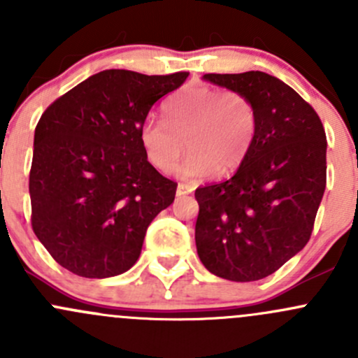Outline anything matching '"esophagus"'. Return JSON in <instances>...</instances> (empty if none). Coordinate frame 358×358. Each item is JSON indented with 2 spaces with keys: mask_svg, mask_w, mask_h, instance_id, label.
<instances>
[{
  "mask_svg": "<svg viewBox=\"0 0 358 358\" xmlns=\"http://www.w3.org/2000/svg\"><path fill=\"white\" fill-rule=\"evenodd\" d=\"M194 187L192 185H187V183H178L176 187V196H187V194H192Z\"/></svg>",
  "mask_w": 358,
  "mask_h": 358,
  "instance_id": "1",
  "label": "esophagus"
}]
</instances>
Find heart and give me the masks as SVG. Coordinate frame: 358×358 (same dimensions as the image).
<instances>
[{
    "mask_svg": "<svg viewBox=\"0 0 358 358\" xmlns=\"http://www.w3.org/2000/svg\"><path fill=\"white\" fill-rule=\"evenodd\" d=\"M164 121L147 119L140 129V143L147 161L162 173L176 168L183 178H199L213 169L234 171L243 164L256 135L252 103L237 92H220L192 86L173 95L162 106Z\"/></svg>",
    "mask_w": 358,
    "mask_h": 358,
    "instance_id": "obj_1",
    "label": "heart"
}]
</instances>
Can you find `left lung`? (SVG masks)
<instances>
[{
    "label": "left lung",
    "mask_w": 358,
    "mask_h": 358,
    "mask_svg": "<svg viewBox=\"0 0 358 358\" xmlns=\"http://www.w3.org/2000/svg\"><path fill=\"white\" fill-rule=\"evenodd\" d=\"M202 79L246 96L256 135L232 178L196 190L197 255L222 279H265L312 236L326 190V131L313 107L266 72Z\"/></svg>",
    "instance_id": "obj_1"
}]
</instances>
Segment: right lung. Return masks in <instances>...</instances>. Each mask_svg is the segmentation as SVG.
Masks as SVG:
<instances>
[{"label": "right lung", "mask_w": 358, "mask_h": 358, "mask_svg": "<svg viewBox=\"0 0 358 358\" xmlns=\"http://www.w3.org/2000/svg\"><path fill=\"white\" fill-rule=\"evenodd\" d=\"M187 76L109 69L43 112L29 175L31 222L69 272L86 279L124 273L152 220L175 201L176 183L147 161L140 129L154 103Z\"/></svg>", "instance_id": "right-lung-1"}]
</instances>
